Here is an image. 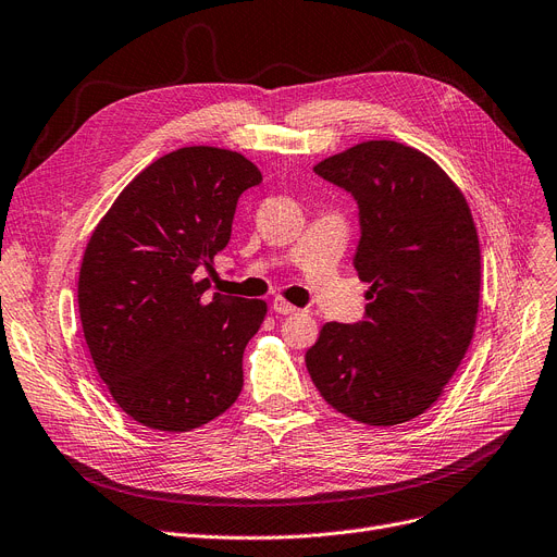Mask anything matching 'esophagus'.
<instances>
[{"mask_svg": "<svg viewBox=\"0 0 557 557\" xmlns=\"http://www.w3.org/2000/svg\"><path fill=\"white\" fill-rule=\"evenodd\" d=\"M273 309H275L277 313H284V317H286V313H296V311H298V307L288 305L284 298H275V300H273Z\"/></svg>", "mask_w": 557, "mask_h": 557, "instance_id": "34e87169", "label": "esophagus"}]
</instances>
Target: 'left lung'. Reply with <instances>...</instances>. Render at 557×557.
I'll return each instance as SVG.
<instances>
[{"instance_id": "left-lung-1", "label": "left lung", "mask_w": 557, "mask_h": 557, "mask_svg": "<svg viewBox=\"0 0 557 557\" xmlns=\"http://www.w3.org/2000/svg\"><path fill=\"white\" fill-rule=\"evenodd\" d=\"M313 173L359 209L355 269L369 282L364 319L325 323L307 355L321 396L367 425L412 421L437 400L473 338L480 246L471 209L423 152L367 140Z\"/></svg>"}]
</instances>
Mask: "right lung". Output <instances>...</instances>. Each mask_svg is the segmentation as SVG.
<instances>
[{
  "mask_svg": "<svg viewBox=\"0 0 557 557\" xmlns=\"http://www.w3.org/2000/svg\"><path fill=\"white\" fill-rule=\"evenodd\" d=\"M261 182L244 154L193 145L138 173L95 227L79 271L92 364L134 421L200 428L244 389V350L265 302L205 296L240 193Z\"/></svg>",
  "mask_w": 557,
  "mask_h": 557,
  "instance_id": "obj_1",
  "label": "right lung"
}]
</instances>
